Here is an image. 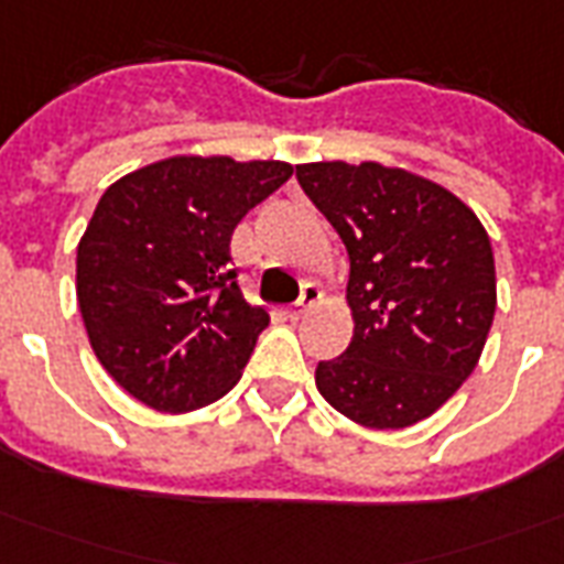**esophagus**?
Instances as JSON below:
<instances>
[{"label": "esophagus", "instance_id": "esophagus-1", "mask_svg": "<svg viewBox=\"0 0 564 564\" xmlns=\"http://www.w3.org/2000/svg\"><path fill=\"white\" fill-rule=\"evenodd\" d=\"M322 300V291H318V285H303V294H300V300L291 306V318H303L306 312L315 306Z\"/></svg>", "mask_w": 564, "mask_h": 564}]
</instances>
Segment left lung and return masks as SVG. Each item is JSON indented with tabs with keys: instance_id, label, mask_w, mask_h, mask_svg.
Listing matches in <instances>:
<instances>
[{
	"instance_id": "8db88e82",
	"label": "left lung",
	"mask_w": 564,
	"mask_h": 564,
	"mask_svg": "<svg viewBox=\"0 0 564 564\" xmlns=\"http://www.w3.org/2000/svg\"><path fill=\"white\" fill-rule=\"evenodd\" d=\"M351 261L345 355L315 369L333 409L369 430L426 421L478 367L496 315L490 237L454 192L378 162L297 164Z\"/></svg>"
}]
</instances>
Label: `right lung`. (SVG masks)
Instances as JSON below:
<instances>
[{
  "label": "right lung",
  "instance_id": "right-lung-1",
  "mask_svg": "<svg viewBox=\"0 0 564 564\" xmlns=\"http://www.w3.org/2000/svg\"><path fill=\"white\" fill-rule=\"evenodd\" d=\"M294 164L171 155L119 176L77 242V306L98 364L134 400L183 414L240 381L270 324L231 270V234Z\"/></svg>",
  "mask_w": 564,
  "mask_h": 564
}]
</instances>
